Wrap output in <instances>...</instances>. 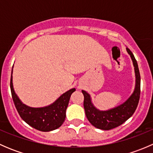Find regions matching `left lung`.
<instances>
[{"mask_svg":"<svg viewBox=\"0 0 153 153\" xmlns=\"http://www.w3.org/2000/svg\"><path fill=\"white\" fill-rule=\"evenodd\" d=\"M128 54L130 55L133 63L135 73V86L133 92L129 98L121 105L106 111H101L94 106L91 101V97L86 91L82 90L84 96V107L88 121L98 129L109 130L117 127L129 119L135 112L141 93V76L138 64L132 52L126 48Z\"/></svg>","mask_w":153,"mask_h":153,"instance_id":"1","label":"left lung"}]
</instances>
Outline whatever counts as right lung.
Instances as JSON below:
<instances>
[{
  "label": "right lung",
  "instance_id": "right-lung-1",
  "mask_svg": "<svg viewBox=\"0 0 153 153\" xmlns=\"http://www.w3.org/2000/svg\"><path fill=\"white\" fill-rule=\"evenodd\" d=\"M12 70L10 81L11 92L14 104L21 118L29 126L42 132H49L59 128L64 122L69 98L72 92L75 91V88L62 94L50 105L44 107H30L23 104L15 92L12 83Z\"/></svg>",
  "mask_w": 153,
  "mask_h": 153
}]
</instances>
